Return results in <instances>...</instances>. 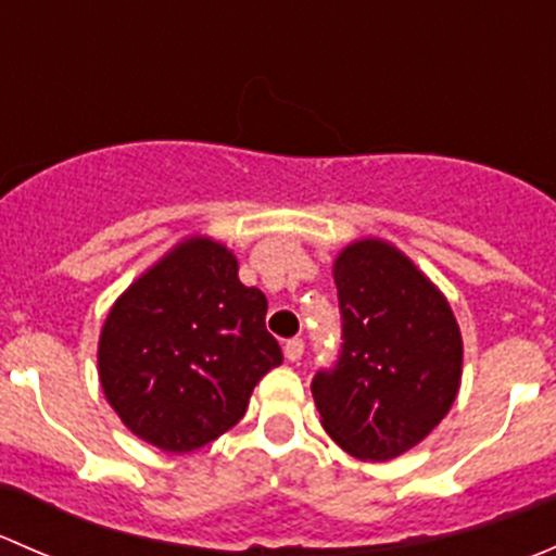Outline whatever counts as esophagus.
<instances>
[{
  "label": "esophagus",
  "instance_id": "obj_1",
  "mask_svg": "<svg viewBox=\"0 0 556 556\" xmlns=\"http://www.w3.org/2000/svg\"><path fill=\"white\" fill-rule=\"evenodd\" d=\"M301 355H304V341L290 339L288 344H285V357H288L290 363H299Z\"/></svg>",
  "mask_w": 556,
  "mask_h": 556
}]
</instances>
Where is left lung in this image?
Instances as JSON below:
<instances>
[{
    "instance_id": "8db88e82",
    "label": "left lung",
    "mask_w": 556,
    "mask_h": 556,
    "mask_svg": "<svg viewBox=\"0 0 556 556\" xmlns=\"http://www.w3.org/2000/svg\"><path fill=\"white\" fill-rule=\"evenodd\" d=\"M341 355L312 382L325 433L363 463H387L428 439L463 379V333L433 279L387 239L336 255Z\"/></svg>"
}]
</instances>
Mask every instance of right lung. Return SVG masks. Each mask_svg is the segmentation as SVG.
<instances>
[{"instance_id": "1", "label": "right lung", "mask_w": 556, "mask_h": 556, "mask_svg": "<svg viewBox=\"0 0 556 556\" xmlns=\"http://www.w3.org/2000/svg\"><path fill=\"white\" fill-rule=\"evenodd\" d=\"M266 309L226 244L179 239L106 312L97 352L106 403L144 444L174 454L210 444L282 363Z\"/></svg>"}]
</instances>
